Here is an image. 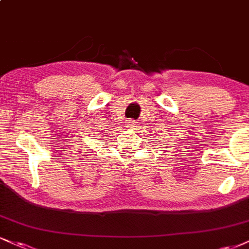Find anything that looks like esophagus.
Instances as JSON below:
<instances>
[{"mask_svg":"<svg viewBox=\"0 0 249 249\" xmlns=\"http://www.w3.org/2000/svg\"><path fill=\"white\" fill-rule=\"evenodd\" d=\"M126 125H127V127H134L136 123H134L133 119H128V121L126 122Z\"/></svg>","mask_w":249,"mask_h":249,"instance_id":"esophagus-1","label":"esophagus"}]
</instances>
